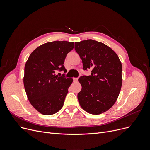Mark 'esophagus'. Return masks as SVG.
<instances>
[{
  "label": "esophagus",
  "instance_id": "esophagus-1",
  "mask_svg": "<svg viewBox=\"0 0 150 150\" xmlns=\"http://www.w3.org/2000/svg\"><path fill=\"white\" fill-rule=\"evenodd\" d=\"M73 80L74 82H77L78 81V78H73Z\"/></svg>",
  "mask_w": 150,
  "mask_h": 150
}]
</instances>
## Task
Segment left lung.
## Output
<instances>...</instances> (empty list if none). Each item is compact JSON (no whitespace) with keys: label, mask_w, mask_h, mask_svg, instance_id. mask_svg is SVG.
Masks as SVG:
<instances>
[{"label":"left lung","mask_w":150,"mask_h":150,"mask_svg":"<svg viewBox=\"0 0 150 150\" xmlns=\"http://www.w3.org/2000/svg\"><path fill=\"white\" fill-rule=\"evenodd\" d=\"M83 69H92L91 75L81 76L78 93L81 107L87 112L98 115L111 108L119 96L122 85V62L116 53L106 44L92 39L75 42Z\"/></svg>","instance_id":"left-lung-1"}]
</instances>
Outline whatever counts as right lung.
<instances>
[{
	"instance_id": "right-lung-1",
	"label": "right lung",
	"mask_w": 150,
	"mask_h": 150,
	"mask_svg": "<svg viewBox=\"0 0 150 150\" xmlns=\"http://www.w3.org/2000/svg\"><path fill=\"white\" fill-rule=\"evenodd\" d=\"M74 42L56 41L41 45L30 54L25 65L23 85L31 105L43 115L58 112L64 105L72 78L59 76L66 70L64 62Z\"/></svg>"
}]
</instances>
